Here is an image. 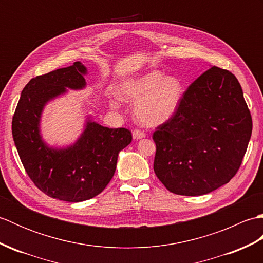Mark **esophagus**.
Returning a JSON list of instances; mask_svg holds the SVG:
<instances>
[{
  "label": "esophagus",
  "mask_w": 263,
  "mask_h": 263,
  "mask_svg": "<svg viewBox=\"0 0 263 263\" xmlns=\"http://www.w3.org/2000/svg\"><path fill=\"white\" fill-rule=\"evenodd\" d=\"M132 136H133V139H136V140H139V139H142V138L146 137V135H144V132L141 131V130H138V128H136V130H133Z\"/></svg>",
  "instance_id": "obj_1"
}]
</instances>
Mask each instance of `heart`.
<instances>
[{
	"instance_id": "obj_1",
	"label": "heart",
	"mask_w": 263,
	"mask_h": 263,
	"mask_svg": "<svg viewBox=\"0 0 263 263\" xmlns=\"http://www.w3.org/2000/svg\"><path fill=\"white\" fill-rule=\"evenodd\" d=\"M119 92L123 100L137 102L133 113L140 124L158 126L174 116L182 102L184 89L178 78L150 71L123 82ZM113 105L116 106L115 103Z\"/></svg>"
}]
</instances>
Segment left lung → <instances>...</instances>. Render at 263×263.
<instances>
[{"label":"left lung","mask_w":263,"mask_h":263,"mask_svg":"<svg viewBox=\"0 0 263 263\" xmlns=\"http://www.w3.org/2000/svg\"><path fill=\"white\" fill-rule=\"evenodd\" d=\"M251 133L252 117L236 77L212 66L154 132L155 174L175 194L210 193L235 176Z\"/></svg>","instance_id":"obj_1"}]
</instances>
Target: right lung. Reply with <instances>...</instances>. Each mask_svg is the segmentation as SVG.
Listing matches in <instances>:
<instances>
[{"instance_id": "add662e5", "label": "right lung", "mask_w": 263, "mask_h": 263, "mask_svg": "<svg viewBox=\"0 0 263 263\" xmlns=\"http://www.w3.org/2000/svg\"><path fill=\"white\" fill-rule=\"evenodd\" d=\"M86 73V66L74 62L32 78L21 91L12 119L14 144L28 176L48 197L68 202L102 192L114 175L119 153L132 141L127 128L105 127L90 120L73 146L57 149L43 141L39 122L44 106L66 88H85Z\"/></svg>"}]
</instances>
